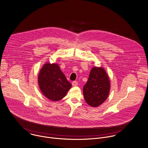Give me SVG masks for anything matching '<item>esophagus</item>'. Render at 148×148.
I'll return each instance as SVG.
<instances>
[{
    "label": "esophagus",
    "instance_id": "34e87169",
    "mask_svg": "<svg viewBox=\"0 0 148 148\" xmlns=\"http://www.w3.org/2000/svg\"><path fill=\"white\" fill-rule=\"evenodd\" d=\"M72 85H73V86H77V85H78V82H77V81H73V82H72Z\"/></svg>",
    "mask_w": 148,
    "mask_h": 148
}]
</instances>
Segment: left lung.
Returning a JSON list of instances; mask_svg holds the SVG:
<instances>
[{
  "instance_id": "left-lung-1",
  "label": "left lung",
  "mask_w": 148,
  "mask_h": 148,
  "mask_svg": "<svg viewBox=\"0 0 148 148\" xmlns=\"http://www.w3.org/2000/svg\"><path fill=\"white\" fill-rule=\"evenodd\" d=\"M110 90V81L105 70L101 67H93L83 88L86 103L92 107L100 106L107 99Z\"/></svg>"
}]
</instances>
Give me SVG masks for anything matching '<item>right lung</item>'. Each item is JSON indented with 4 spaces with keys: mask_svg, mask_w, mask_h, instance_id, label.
I'll use <instances>...</instances> for the list:
<instances>
[{
    "mask_svg": "<svg viewBox=\"0 0 148 148\" xmlns=\"http://www.w3.org/2000/svg\"><path fill=\"white\" fill-rule=\"evenodd\" d=\"M38 83L42 94L53 101L64 97L71 87L59 65L55 63L44 64L38 74Z\"/></svg>",
    "mask_w": 148,
    "mask_h": 148,
    "instance_id": "1",
    "label": "right lung"
}]
</instances>
